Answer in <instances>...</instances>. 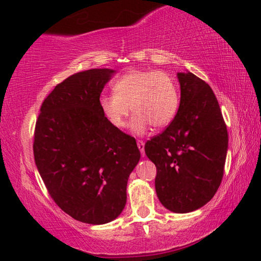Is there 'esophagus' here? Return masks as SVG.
Returning a JSON list of instances; mask_svg holds the SVG:
<instances>
[{"instance_id": "esophagus-1", "label": "esophagus", "mask_w": 261, "mask_h": 261, "mask_svg": "<svg viewBox=\"0 0 261 261\" xmlns=\"http://www.w3.org/2000/svg\"><path fill=\"white\" fill-rule=\"evenodd\" d=\"M137 144H138V147H139V150H140V152H141V154H145V143L143 140H138L137 141Z\"/></svg>"}]
</instances>
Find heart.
Masks as SVG:
<instances>
[{"mask_svg": "<svg viewBox=\"0 0 261 261\" xmlns=\"http://www.w3.org/2000/svg\"><path fill=\"white\" fill-rule=\"evenodd\" d=\"M114 94L99 98V109L114 128L126 126L130 108L135 114L130 128L144 134L150 124L164 128L172 122L180 108V92L174 77L164 72L133 69L118 77Z\"/></svg>", "mask_w": 261, "mask_h": 261, "instance_id": "obj_1", "label": "heart"}]
</instances>
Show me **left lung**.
I'll use <instances>...</instances> for the list:
<instances>
[{"mask_svg": "<svg viewBox=\"0 0 261 261\" xmlns=\"http://www.w3.org/2000/svg\"><path fill=\"white\" fill-rule=\"evenodd\" d=\"M181 99L163 133L145 144L157 168L154 186L162 205L175 213L200 208L222 182L228 130L211 87L191 72L177 73Z\"/></svg>", "mask_w": 261, "mask_h": 261, "instance_id": "obj_1", "label": "left lung"}]
</instances>
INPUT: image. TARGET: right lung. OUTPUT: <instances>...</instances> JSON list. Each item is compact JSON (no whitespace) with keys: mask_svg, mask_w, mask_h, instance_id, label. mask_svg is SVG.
<instances>
[{"mask_svg":"<svg viewBox=\"0 0 261 261\" xmlns=\"http://www.w3.org/2000/svg\"><path fill=\"white\" fill-rule=\"evenodd\" d=\"M115 73L89 69L67 77L44 99L36 122L33 154L50 197L87 224L121 215L128 177L140 160L135 139L111 126L99 109Z\"/></svg>","mask_w":261,"mask_h":261,"instance_id":"obj_1","label":"right lung"}]
</instances>
